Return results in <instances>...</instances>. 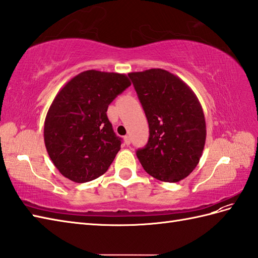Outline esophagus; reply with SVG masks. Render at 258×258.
<instances>
[{"label":"esophagus","mask_w":258,"mask_h":258,"mask_svg":"<svg viewBox=\"0 0 258 258\" xmlns=\"http://www.w3.org/2000/svg\"><path fill=\"white\" fill-rule=\"evenodd\" d=\"M124 142H125V144H126V145H130V144H131L130 137L128 136H124Z\"/></svg>","instance_id":"esophagus-1"}]
</instances>
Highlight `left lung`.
Returning a JSON list of instances; mask_svg holds the SVG:
<instances>
[{
    "label": "left lung",
    "instance_id": "left-lung-1",
    "mask_svg": "<svg viewBox=\"0 0 258 258\" xmlns=\"http://www.w3.org/2000/svg\"><path fill=\"white\" fill-rule=\"evenodd\" d=\"M145 112L149 139L136 152L143 168L165 182H178L199 164L207 128L197 95L180 78L164 69L130 73Z\"/></svg>",
    "mask_w": 258,
    "mask_h": 258
}]
</instances>
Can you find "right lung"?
<instances>
[{
  "label": "right lung",
  "mask_w": 258,
  "mask_h": 258,
  "mask_svg": "<svg viewBox=\"0 0 258 258\" xmlns=\"http://www.w3.org/2000/svg\"><path fill=\"white\" fill-rule=\"evenodd\" d=\"M131 86L126 75L87 70L61 88L47 112L44 141L59 172L78 183L109 169L121 149L107 107Z\"/></svg>",
  "instance_id": "1"
}]
</instances>
